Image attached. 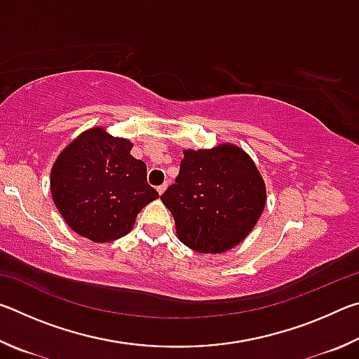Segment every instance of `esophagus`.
<instances>
[{
    "label": "esophagus",
    "instance_id": "esophagus-1",
    "mask_svg": "<svg viewBox=\"0 0 359 359\" xmlns=\"http://www.w3.org/2000/svg\"><path fill=\"white\" fill-rule=\"evenodd\" d=\"M166 188H168V184H163V185H160V187H158V188H156V191H158V193H160V194H163V193H165V191H166Z\"/></svg>",
    "mask_w": 359,
    "mask_h": 359
}]
</instances>
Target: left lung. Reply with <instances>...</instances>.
Masks as SVG:
<instances>
[{"instance_id":"left-lung-1","label":"left lung","mask_w":359,"mask_h":359,"mask_svg":"<svg viewBox=\"0 0 359 359\" xmlns=\"http://www.w3.org/2000/svg\"><path fill=\"white\" fill-rule=\"evenodd\" d=\"M177 238L199 253H223L241 244L266 205V184L245 150L224 142L184 150L175 184L161 194Z\"/></svg>"}]
</instances>
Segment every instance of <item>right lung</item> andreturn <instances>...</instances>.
<instances>
[{
    "instance_id": "1",
    "label": "right lung",
    "mask_w": 359,
    "mask_h": 359,
    "mask_svg": "<svg viewBox=\"0 0 359 359\" xmlns=\"http://www.w3.org/2000/svg\"><path fill=\"white\" fill-rule=\"evenodd\" d=\"M131 149L130 139L93 126L66 145L53 163L52 199L66 224L82 238L98 244L123 238L139 212L158 198L147 184V166Z\"/></svg>"
}]
</instances>
